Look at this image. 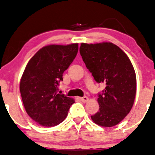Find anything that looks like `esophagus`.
I'll use <instances>...</instances> for the list:
<instances>
[{"label": "esophagus", "instance_id": "esophagus-1", "mask_svg": "<svg viewBox=\"0 0 155 155\" xmlns=\"http://www.w3.org/2000/svg\"><path fill=\"white\" fill-rule=\"evenodd\" d=\"M80 98V100H81L82 102H83V103H85V102H87V101H89L88 97H87V96H84V97H82V98Z\"/></svg>", "mask_w": 155, "mask_h": 155}]
</instances>
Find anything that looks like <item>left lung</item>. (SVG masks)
Segmentation results:
<instances>
[{"mask_svg": "<svg viewBox=\"0 0 155 155\" xmlns=\"http://www.w3.org/2000/svg\"><path fill=\"white\" fill-rule=\"evenodd\" d=\"M80 52L95 81L106 85L98 94L99 111L91 119L104 127L117 125L130 112L136 96V74L130 60L111 42L81 43Z\"/></svg>", "mask_w": 155, "mask_h": 155, "instance_id": "left-lung-1", "label": "left lung"}]
</instances>
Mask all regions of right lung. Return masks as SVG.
<instances>
[{
    "instance_id": "1",
    "label": "right lung",
    "mask_w": 155,
    "mask_h": 155,
    "mask_svg": "<svg viewBox=\"0 0 155 155\" xmlns=\"http://www.w3.org/2000/svg\"><path fill=\"white\" fill-rule=\"evenodd\" d=\"M78 51V43L45 46L26 64L20 92L26 113L39 125L51 127L62 123L74 103V99L57 93V86Z\"/></svg>"
}]
</instances>
